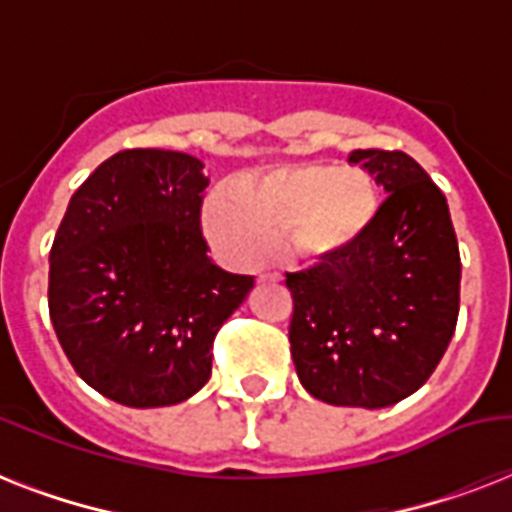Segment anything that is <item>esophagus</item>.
Here are the masks:
<instances>
[{
    "label": "esophagus",
    "mask_w": 512,
    "mask_h": 512,
    "mask_svg": "<svg viewBox=\"0 0 512 512\" xmlns=\"http://www.w3.org/2000/svg\"><path fill=\"white\" fill-rule=\"evenodd\" d=\"M279 279H281L279 273H260V276H257V281H260V284H276Z\"/></svg>",
    "instance_id": "34e87169"
}]
</instances>
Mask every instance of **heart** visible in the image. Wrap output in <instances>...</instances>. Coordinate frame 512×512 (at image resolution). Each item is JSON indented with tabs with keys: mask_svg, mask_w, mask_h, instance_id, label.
Returning <instances> with one entry per match:
<instances>
[{
	"mask_svg": "<svg viewBox=\"0 0 512 512\" xmlns=\"http://www.w3.org/2000/svg\"><path fill=\"white\" fill-rule=\"evenodd\" d=\"M380 191L361 167L289 162L231 177L207 204L204 231L225 257L252 263L276 239L297 263L350 255L372 231Z\"/></svg>",
	"mask_w": 512,
	"mask_h": 512,
	"instance_id": "heart-1",
	"label": "heart"
}]
</instances>
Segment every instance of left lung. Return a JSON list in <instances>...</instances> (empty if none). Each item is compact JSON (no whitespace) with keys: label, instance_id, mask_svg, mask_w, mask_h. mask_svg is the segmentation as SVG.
Returning a JSON list of instances; mask_svg holds the SVG:
<instances>
[{"label":"left lung","instance_id":"left-lung-1","mask_svg":"<svg viewBox=\"0 0 512 512\" xmlns=\"http://www.w3.org/2000/svg\"><path fill=\"white\" fill-rule=\"evenodd\" d=\"M350 164L388 199L350 255L287 273L289 342L303 388L335 406L382 409L425 385L457 327L460 247L446 196L404 151Z\"/></svg>","mask_w":512,"mask_h":512}]
</instances>
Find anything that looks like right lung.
Wrapping results in <instances>:
<instances>
[{
    "label": "right lung",
    "instance_id": "obj_1",
    "mask_svg": "<svg viewBox=\"0 0 512 512\" xmlns=\"http://www.w3.org/2000/svg\"><path fill=\"white\" fill-rule=\"evenodd\" d=\"M201 170L180 151H119L79 185L52 241L60 348L116 404L154 409L199 393L217 329L255 287L207 257Z\"/></svg>",
    "mask_w": 512,
    "mask_h": 512
}]
</instances>
